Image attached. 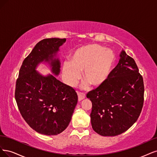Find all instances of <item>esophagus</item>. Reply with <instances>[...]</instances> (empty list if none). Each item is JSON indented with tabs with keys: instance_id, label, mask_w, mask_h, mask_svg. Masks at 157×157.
Wrapping results in <instances>:
<instances>
[{
	"instance_id": "obj_1",
	"label": "esophagus",
	"mask_w": 157,
	"mask_h": 157,
	"mask_svg": "<svg viewBox=\"0 0 157 157\" xmlns=\"http://www.w3.org/2000/svg\"><path fill=\"white\" fill-rule=\"evenodd\" d=\"M78 96V101H81L83 100L85 98V95L83 93H80V92H77Z\"/></svg>"
}]
</instances>
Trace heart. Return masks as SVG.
Masks as SVG:
<instances>
[{
    "label": "heart",
    "mask_w": 157,
    "mask_h": 157,
    "mask_svg": "<svg viewBox=\"0 0 157 157\" xmlns=\"http://www.w3.org/2000/svg\"><path fill=\"white\" fill-rule=\"evenodd\" d=\"M115 63L113 51L98 44H88L75 50L69 62L63 64V75L70 86L78 83L83 72V87L102 86L109 79Z\"/></svg>",
    "instance_id": "1"
}]
</instances>
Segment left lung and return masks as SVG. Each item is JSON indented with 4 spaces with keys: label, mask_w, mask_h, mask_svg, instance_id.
Returning <instances> with one entry per match:
<instances>
[{
    "label": "left lung",
    "mask_w": 157,
    "mask_h": 157,
    "mask_svg": "<svg viewBox=\"0 0 157 157\" xmlns=\"http://www.w3.org/2000/svg\"><path fill=\"white\" fill-rule=\"evenodd\" d=\"M144 94V80L137 65L123 50L107 82L87 94L93 104L90 122L93 130L103 136L124 132L139 117Z\"/></svg>",
    "instance_id": "obj_1"
}]
</instances>
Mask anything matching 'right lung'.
Wrapping results in <instances>:
<instances>
[{
	"mask_svg": "<svg viewBox=\"0 0 157 157\" xmlns=\"http://www.w3.org/2000/svg\"><path fill=\"white\" fill-rule=\"evenodd\" d=\"M66 38H46L35 45L25 59L16 81L15 98L22 117L36 132L57 135L67 128L72 119L78 95L75 90L54 75L44 76L36 68L48 62L55 75L60 73L57 57Z\"/></svg>",
	"mask_w": 157,
	"mask_h": 157,
	"instance_id": "1",
	"label": "right lung"
}]
</instances>
